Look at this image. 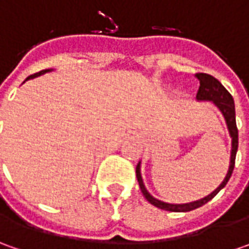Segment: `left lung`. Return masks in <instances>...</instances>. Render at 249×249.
<instances>
[{
    "mask_svg": "<svg viewBox=\"0 0 249 249\" xmlns=\"http://www.w3.org/2000/svg\"><path fill=\"white\" fill-rule=\"evenodd\" d=\"M196 77L199 80V89H198L196 97V101H211V102H213L217 107V109L222 112V115H223V118L226 120L229 134L231 137L230 165H229V170L226 173L223 181L220 183V186L217 187L215 191H212L209 196H204L201 199H196V201H193V202H187V204H169V202H163V201H160V199L149 194L148 190L144 186L142 176H141V162H139V165L136 167V175H137L139 186L141 188L142 196H145V199L148 201L149 204H152L159 209L169 211V212H188V211H193V209H196L199 206L205 205L208 201H211L227 184V181L230 180V176L233 173V169H234L235 154H237V148H238V130H237V124H235L234 100H233L231 94L222 86V83L219 82L217 79H215L213 76L206 74V73H196Z\"/></svg>",
    "mask_w": 249,
    "mask_h": 249,
    "instance_id": "obj_1",
    "label": "left lung"
}]
</instances>
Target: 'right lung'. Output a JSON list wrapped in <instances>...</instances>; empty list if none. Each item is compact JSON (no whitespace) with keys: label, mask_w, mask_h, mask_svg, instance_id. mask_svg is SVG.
Listing matches in <instances>:
<instances>
[{"label":"right lung","mask_w":249,"mask_h":249,"mask_svg":"<svg viewBox=\"0 0 249 249\" xmlns=\"http://www.w3.org/2000/svg\"><path fill=\"white\" fill-rule=\"evenodd\" d=\"M48 72H53V69H45V71H41V72L36 73V74H32V76H29L24 82H27V80H30V79H34V77H38V76H41V74H44V73H48Z\"/></svg>","instance_id":"1"}]
</instances>
